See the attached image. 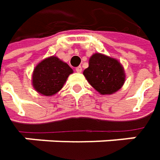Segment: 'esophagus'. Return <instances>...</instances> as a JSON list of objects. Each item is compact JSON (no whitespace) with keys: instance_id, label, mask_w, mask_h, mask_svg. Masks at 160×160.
Wrapping results in <instances>:
<instances>
[{"instance_id":"obj_1","label":"esophagus","mask_w":160,"mask_h":160,"mask_svg":"<svg viewBox=\"0 0 160 160\" xmlns=\"http://www.w3.org/2000/svg\"><path fill=\"white\" fill-rule=\"evenodd\" d=\"M76 71H77V73H81V72H82V67H81V66L77 67V68H76Z\"/></svg>"}]
</instances>
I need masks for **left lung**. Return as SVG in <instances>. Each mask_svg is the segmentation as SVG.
Segmentation results:
<instances>
[{
	"label": "left lung",
	"mask_w": 160,
	"mask_h": 160,
	"mask_svg": "<svg viewBox=\"0 0 160 160\" xmlns=\"http://www.w3.org/2000/svg\"><path fill=\"white\" fill-rule=\"evenodd\" d=\"M88 83L102 95L113 94L126 82L123 65L117 58L96 52L89 58V67L83 72Z\"/></svg>",
	"instance_id": "8db88e82"
}]
</instances>
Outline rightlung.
<instances>
[{
    "mask_svg": "<svg viewBox=\"0 0 160 160\" xmlns=\"http://www.w3.org/2000/svg\"><path fill=\"white\" fill-rule=\"evenodd\" d=\"M73 72L70 67L58 57H48L34 68L32 74L33 87L42 95H55L62 89L68 77Z\"/></svg>",
    "mask_w": 160,
    "mask_h": 160,
    "instance_id": "add662e5",
    "label": "right lung"
}]
</instances>
